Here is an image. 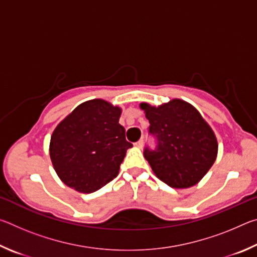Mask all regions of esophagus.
I'll use <instances>...</instances> for the list:
<instances>
[{
  "label": "esophagus",
  "instance_id": "34e87169",
  "mask_svg": "<svg viewBox=\"0 0 257 257\" xmlns=\"http://www.w3.org/2000/svg\"><path fill=\"white\" fill-rule=\"evenodd\" d=\"M135 145H136L137 147H139V149H142L143 145H144V139H143V138L139 139V141H138Z\"/></svg>",
  "mask_w": 257,
  "mask_h": 257
}]
</instances>
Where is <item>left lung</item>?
<instances>
[{
	"instance_id": "1",
	"label": "left lung",
	"mask_w": 257,
	"mask_h": 257,
	"mask_svg": "<svg viewBox=\"0 0 257 257\" xmlns=\"http://www.w3.org/2000/svg\"><path fill=\"white\" fill-rule=\"evenodd\" d=\"M155 146L144 156L156 177L175 188H188L205 176L217 154L216 138L196 108L181 99L161 106L142 103Z\"/></svg>"
}]
</instances>
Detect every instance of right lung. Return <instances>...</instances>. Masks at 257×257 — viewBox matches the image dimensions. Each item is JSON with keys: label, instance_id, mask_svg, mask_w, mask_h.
Segmentation results:
<instances>
[{"label": "right lung", "instance_id": "obj_1", "mask_svg": "<svg viewBox=\"0 0 257 257\" xmlns=\"http://www.w3.org/2000/svg\"><path fill=\"white\" fill-rule=\"evenodd\" d=\"M121 110L103 99L80 104L51 137L50 155L67 186L93 193L118 176L125 151L133 147L119 123Z\"/></svg>", "mask_w": 257, "mask_h": 257}]
</instances>
